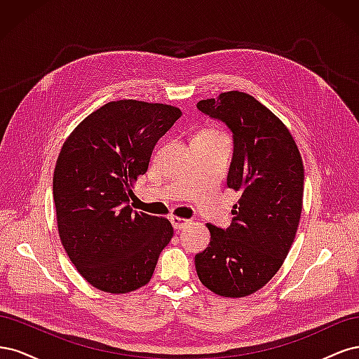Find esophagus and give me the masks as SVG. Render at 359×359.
Listing matches in <instances>:
<instances>
[{
	"label": "esophagus",
	"instance_id": "34e87169",
	"mask_svg": "<svg viewBox=\"0 0 359 359\" xmlns=\"http://www.w3.org/2000/svg\"><path fill=\"white\" fill-rule=\"evenodd\" d=\"M170 223H172V226H173V227H175L177 231H180V229H182V227L189 223V220H186V219H181V217L172 215V217H170Z\"/></svg>",
	"mask_w": 359,
	"mask_h": 359
}]
</instances>
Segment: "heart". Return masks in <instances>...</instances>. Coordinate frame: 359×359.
I'll return each mask as SVG.
<instances>
[{"mask_svg": "<svg viewBox=\"0 0 359 359\" xmlns=\"http://www.w3.org/2000/svg\"><path fill=\"white\" fill-rule=\"evenodd\" d=\"M202 137H211V139H219V137H224L222 133L215 132V130H202V132L198 135Z\"/></svg>", "mask_w": 359, "mask_h": 359, "instance_id": "1", "label": "heart"}]
</instances>
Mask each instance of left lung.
I'll use <instances>...</instances> for the list:
<instances>
[{
    "label": "left lung",
    "mask_w": 359,
    "mask_h": 359,
    "mask_svg": "<svg viewBox=\"0 0 359 359\" xmlns=\"http://www.w3.org/2000/svg\"><path fill=\"white\" fill-rule=\"evenodd\" d=\"M233 135L227 187L241 193L227 229L206 224L211 241L194 257L202 285L243 298L276 276L301 219L304 166L289 128L253 95L227 91L198 103Z\"/></svg>",
    "instance_id": "left-lung-1"
}]
</instances>
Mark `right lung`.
I'll return each mask as SVG.
<instances>
[{"label":"right lung","instance_id":"right-lung-1","mask_svg":"<svg viewBox=\"0 0 359 359\" xmlns=\"http://www.w3.org/2000/svg\"><path fill=\"white\" fill-rule=\"evenodd\" d=\"M180 116L170 104L109 102L86 116L61 148L53 172L60 240L95 289L127 293L145 286L172 240L168 219L133 211L128 198L157 140Z\"/></svg>","mask_w":359,"mask_h":359}]
</instances>
